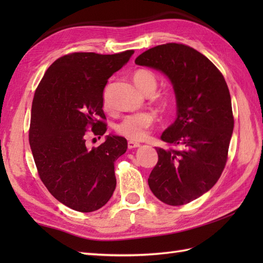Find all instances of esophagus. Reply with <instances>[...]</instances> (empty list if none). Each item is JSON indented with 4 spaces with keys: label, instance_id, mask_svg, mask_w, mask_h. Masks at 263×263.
<instances>
[{
    "label": "esophagus",
    "instance_id": "obj_1",
    "mask_svg": "<svg viewBox=\"0 0 263 263\" xmlns=\"http://www.w3.org/2000/svg\"><path fill=\"white\" fill-rule=\"evenodd\" d=\"M138 147H140V143L139 142H135V141H128L127 142V148L128 149H135V148H138Z\"/></svg>",
    "mask_w": 263,
    "mask_h": 263
}]
</instances>
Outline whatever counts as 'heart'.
<instances>
[{"label":"heart","mask_w":263,"mask_h":263,"mask_svg":"<svg viewBox=\"0 0 263 263\" xmlns=\"http://www.w3.org/2000/svg\"><path fill=\"white\" fill-rule=\"evenodd\" d=\"M132 78L136 86L146 95H153L157 89L158 80L153 71L148 69H139L133 72ZM103 103L105 108L109 107L107 90L104 92ZM154 120V115L152 113H147V111L127 115L117 124L116 131L119 135L130 139V140H143L148 135L149 127L153 125Z\"/></svg>","instance_id":"1"}]
</instances>
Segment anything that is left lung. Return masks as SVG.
Returning <instances> with one entry per match:
<instances>
[{
  "label": "left lung",
  "instance_id": "obj_1",
  "mask_svg": "<svg viewBox=\"0 0 263 263\" xmlns=\"http://www.w3.org/2000/svg\"><path fill=\"white\" fill-rule=\"evenodd\" d=\"M136 64L163 72L176 97V120L160 139L180 149L156 148L149 187L166 204L189 203L208 192L225 168L234 128L227 83L210 60L183 44L150 48Z\"/></svg>",
  "mask_w": 263,
  "mask_h": 263
}]
</instances>
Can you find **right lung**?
Returning <instances> with one entry per match:
<instances>
[{"label":"right lung","mask_w":263,"mask_h":263,"mask_svg":"<svg viewBox=\"0 0 263 263\" xmlns=\"http://www.w3.org/2000/svg\"><path fill=\"white\" fill-rule=\"evenodd\" d=\"M133 53L64 55L49 66L35 91L29 128L33 160L49 193L73 210H98L113 195L114 163L126 152V139L109 135L89 149L86 138L89 132L100 138L107 130L104 88Z\"/></svg>","instance_id":"1"}]
</instances>
